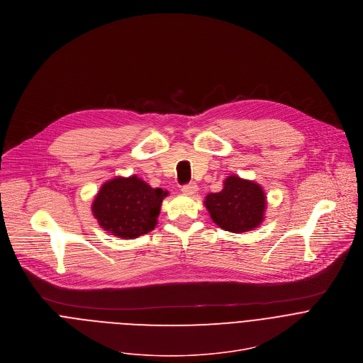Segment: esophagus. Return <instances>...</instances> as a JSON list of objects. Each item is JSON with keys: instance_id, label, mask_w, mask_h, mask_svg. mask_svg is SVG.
Here are the masks:
<instances>
[{"instance_id": "obj_1", "label": "esophagus", "mask_w": 363, "mask_h": 363, "mask_svg": "<svg viewBox=\"0 0 363 363\" xmlns=\"http://www.w3.org/2000/svg\"><path fill=\"white\" fill-rule=\"evenodd\" d=\"M181 191H182V194H184V195H186V196H192L194 194H196V191H198V185H196V184H188V185H184V186L181 188Z\"/></svg>"}]
</instances>
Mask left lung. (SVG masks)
<instances>
[{
  "instance_id": "1",
  "label": "left lung",
  "mask_w": 363,
  "mask_h": 363,
  "mask_svg": "<svg viewBox=\"0 0 363 363\" xmlns=\"http://www.w3.org/2000/svg\"><path fill=\"white\" fill-rule=\"evenodd\" d=\"M203 203L220 229L245 233L264 220L267 196L260 184L230 175L225 179L223 189L208 194Z\"/></svg>"
}]
</instances>
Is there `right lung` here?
I'll return each mask as SVG.
<instances>
[{"instance_id": "right-lung-1", "label": "right lung", "mask_w": 363, "mask_h": 363, "mask_svg": "<svg viewBox=\"0 0 363 363\" xmlns=\"http://www.w3.org/2000/svg\"><path fill=\"white\" fill-rule=\"evenodd\" d=\"M168 191L151 188L137 175L114 177L96 194L91 213L101 229L120 239H135L157 226Z\"/></svg>"}]
</instances>
